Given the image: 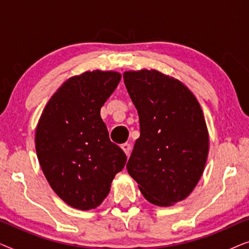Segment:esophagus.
Returning a JSON list of instances; mask_svg holds the SVG:
<instances>
[{
	"label": "esophagus",
	"instance_id": "34e87169",
	"mask_svg": "<svg viewBox=\"0 0 249 249\" xmlns=\"http://www.w3.org/2000/svg\"><path fill=\"white\" fill-rule=\"evenodd\" d=\"M121 148H122V151L125 153V155L129 156V154H130V151H131V145L128 144V142H125V144L121 145Z\"/></svg>",
	"mask_w": 249,
	"mask_h": 249
}]
</instances>
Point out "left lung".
I'll return each mask as SVG.
<instances>
[{"label": "left lung", "instance_id": "1", "mask_svg": "<svg viewBox=\"0 0 249 249\" xmlns=\"http://www.w3.org/2000/svg\"><path fill=\"white\" fill-rule=\"evenodd\" d=\"M124 79L141 124L128 173L149 203L171 206L189 196L205 168L203 111L188 87L158 70L125 71Z\"/></svg>", "mask_w": 249, "mask_h": 249}]
</instances>
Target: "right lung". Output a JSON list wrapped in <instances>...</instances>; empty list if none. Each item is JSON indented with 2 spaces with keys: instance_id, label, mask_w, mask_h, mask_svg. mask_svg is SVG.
Instances as JSON below:
<instances>
[{
  "instance_id": "1",
  "label": "right lung",
  "mask_w": 249,
  "mask_h": 249,
  "mask_svg": "<svg viewBox=\"0 0 249 249\" xmlns=\"http://www.w3.org/2000/svg\"><path fill=\"white\" fill-rule=\"evenodd\" d=\"M121 80L117 71H86L64 81L37 124L36 153L54 193L77 210L96 209L127 156L108 137L101 107Z\"/></svg>"
}]
</instances>
